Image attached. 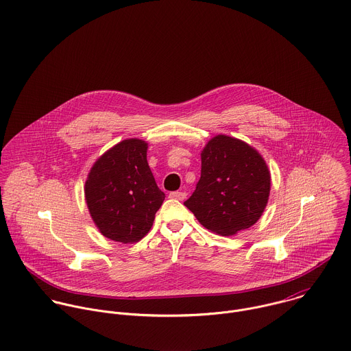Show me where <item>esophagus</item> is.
Wrapping results in <instances>:
<instances>
[{
    "mask_svg": "<svg viewBox=\"0 0 351 351\" xmlns=\"http://www.w3.org/2000/svg\"><path fill=\"white\" fill-rule=\"evenodd\" d=\"M170 197H171V199H176V200H180V202H184V200L186 199V193H185V192H178V191H176V192H171V193H170Z\"/></svg>",
    "mask_w": 351,
    "mask_h": 351,
    "instance_id": "34e87169",
    "label": "esophagus"
}]
</instances>
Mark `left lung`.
<instances>
[{"mask_svg": "<svg viewBox=\"0 0 351 351\" xmlns=\"http://www.w3.org/2000/svg\"><path fill=\"white\" fill-rule=\"evenodd\" d=\"M269 188L261 155L238 138L219 134L202 151L200 180L184 204L206 229L233 235L260 219Z\"/></svg>", "mask_w": 351, "mask_h": 351, "instance_id": "1", "label": "left lung"}]
</instances>
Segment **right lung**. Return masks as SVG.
<instances>
[{"label": "right lung", "mask_w": 351, "mask_h": 351, "mask_svg": "<svg viewBox=\"0 0 351 351\" xmlns=\"http://www.w3.org/2000/svg\"><path fill=\"white\" fill-rule=\"evenodd\" d=\"M165 200L147 162V143L129 138L105 152L86 182L90 214L105 237L132 243L149 232Z\"/></svg>", "instance_id": "add662e5"}]
</instances>
